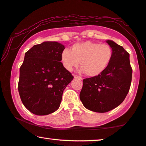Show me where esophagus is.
Returning a JSON list of instances; mask_svg holds the SVG:
<instances>
[{"label": "esophagus", "instance_id": "esophagus-1", "mask_svg": "<svg viewBox=\"0 0 146 146\" xmlns=\"http://www.w3.org/2000/svg\"><path fill=\"white\" fill-rule=\"evenodd\" d=\"M74 78H77V79H79V80H82V78L81 77H80L77 75H74Z\"/></svg>", "mask_w": 146, "mask_h": 146}]
</instances>
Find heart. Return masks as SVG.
Segmentation results:
<instances>
[{
  "mask_svg": "<svg viewBox=\"0 0 146 146\" xmlns=\"http://www.w3.org/2000/svg\"><path fill=\"white\" fill-rule=\"evenodd\" d=\"M112 56V48L108 44L85 41L73 44L71 51L64 50L61 54V61L67 70L72 71L80 64L82 70L86 74L95 77L107 68Z\"/></svg>",
  "mask_w": 146,
  "mask_h": 146,
  "instance_id": "b5f03b06",
  "label": "heart"
}]
</instances>
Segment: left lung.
Here are the masks:
<instances>
[{
  "label": "left lung",
  "instance_id": "1",
  "mask_svg": "<svg viewBox=\"0 0 146 146\" xmlns=\"http://www.w3.org/2000/svg\"><path fill=\"white\" fill-rule=\"evenodd\" d=\"M106 42L113 50L110 64L100 75L84 79L80 93L84 106L95 112H107L122 103L132 76L129 54L112 40H108Z\"/></svg>",
  "mask_w": 146,
  "mask_h": 146
}]
</instances>
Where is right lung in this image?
<instances>
[{
  "instance_id": "obj_1",
  "label": "right lung",
  "mask_w": 146,
  "mask_h": 146,
  "mask_svg": "<svg viewBox=\"0 0 146 146\" xmlns=\"http://www.w3.org/2000/svg\"><path fill=\"white\" fill-rule=\"evenodd\" d=\"M64 48L57 42H44L25 53L18 88L22 102L34 114L56 111L64 90L74 78L60 62Z\"/></svg>"
}]
</instances>
